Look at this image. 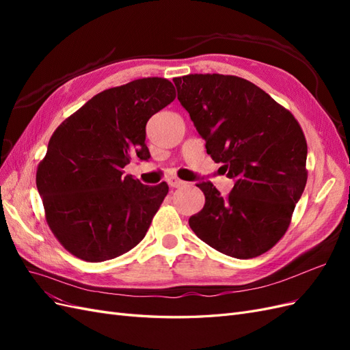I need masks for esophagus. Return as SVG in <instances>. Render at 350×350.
Masks as SVG:
<instances>
[{"label":"esophagus","mask_w":350,"mask_h":350,"mask_svg":"<svg viewBox=\"0 0 350 350\" xmlns=\"http://www.w3.org/2000/svg\"><path fill=\"white\" fill-rule=\"evenodd\" d=\"M167 184H169V187H172V188H181V187H184L187 183L183 181V179L176 178V176H171V178H167Z\"/></svg>","instance_id":"34e87169"}]
</instances>
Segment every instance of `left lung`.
Returning <instances> with one entry per match:
<instances>
[{"label": "left lung", "mask_w": 350, "mask_h": 350, "mask_svg": "<svg viewBox=\"0 0 350 350\" xmlns=\"http://www.w3.org/2000/svg\"><path fill=\"white\" fill-rule=\"evenodd\" d=\"M174 83L207 154L235 181L226 197L213 184H197L206 203L189 217V228L229 257H258L286 234L306 185L308 147L301 125L245 79L188 74Z\"/></svg>", "instance_id": "left-lung-1"}]
</instances>
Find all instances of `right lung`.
Returning a JSON list of instances; mask_svg holds the SVG:
<instances>
[{"label": "right lung", "instance_id": "1", "mask_svg": "<svg viewBox=\"0 0 350 350\" xmlns=\"http://www.w3.org/2000/svg\"><path fill=\"white\" fill-rule=\"evenodd\" d=\"M176 96L161 77L103 90L52 134L36 187L52 234L90 262L120 257L150 228L169 187L122 175L133 157L147 161L146 124Z\"/></svg>", "mask_w": 350, "mask_h": 350}]
</instances>
